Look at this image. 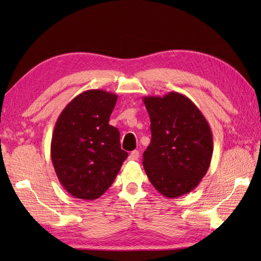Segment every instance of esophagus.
<instances>
[{"instance_id":"1","label":"esophagus","mask_w":261,"mask_h":261,"mask_svg":"<svg viewBox=\"0 0 261 261\" xmlns=\"http://www.w3.org/2000/svg\"><path fill=\"white\" fill-rule=\"evenodd\" d=\"M139 157H140V154H139V151L138 150H134L132 151L130 154H129V160H138L139 159Z\"/></svg>"}]
</instances>
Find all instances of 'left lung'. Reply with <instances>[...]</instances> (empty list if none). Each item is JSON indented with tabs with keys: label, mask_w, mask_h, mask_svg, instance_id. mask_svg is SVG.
Segmentation results:
<instances>
[{
	"label": "left lung",
	"mask_w": 261,
	"mask_h": 261,
	"mask_svg": "<svg viewBox=\"0 0 261 261\" xmlns=\"http://www.w3.org/2000/svg\"><path fill=\"white\" fill-rule=\"evenodd\" d=\"M150 116L151 141L143 168L152 186L168 198L192 192L206 174L213 153L208 122L187 96L170 92L142 98Z\"/></svg>",
	"instance_id": "1"
}]
</instances>
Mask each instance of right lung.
<instances>
[{"label":"right lung","mask_w":261,"mask_h":261,"mask_svg":"<svg viewBox=\"0 0 261 261\" xmlns=\"http://www.w3.org/2000/svg\"><path fill=\"white\" fill-rule=\"evenodd\" d=\"M118 95L88 90L66 105L55 124L50 156L60 184L71 196L98 198L112 185L127 152L109 124Z\"/></svg>","instance_id":"1"}]
</instances>
